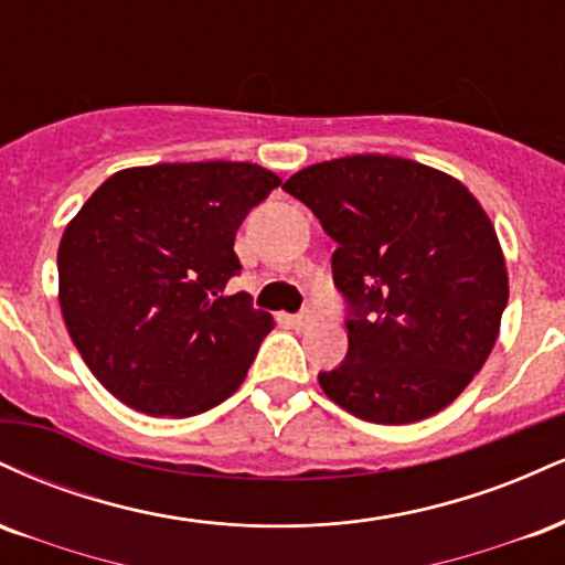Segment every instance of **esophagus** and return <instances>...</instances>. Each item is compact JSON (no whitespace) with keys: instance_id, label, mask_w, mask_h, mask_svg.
Instances as JSON below:
<instances>
[{"instance_id":"34e87169","label":"esophagus","mask_w":565,"mask_h":565,"mask_svg":"<svg viewBox=\"0 0 565 565\" xmlns=\"http://www.w3.org/2000/svg\"><path fill=\"white\" fill-rule=\"evenodd\" d=\"M316 321V316H313V310H302V313H297V316H291V323H295L297 329H308L310 323Z\"/></svg>"}]
</instances>
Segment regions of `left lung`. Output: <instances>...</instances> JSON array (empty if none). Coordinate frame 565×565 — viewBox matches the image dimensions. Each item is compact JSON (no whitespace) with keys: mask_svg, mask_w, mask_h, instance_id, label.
Here are the masks:
<instances>
[{"mask_svg":"<svg viewBox=\"0 0 565 565\" xmlns=\"http://www.w3.org/2000/svg\"><path fill=\"white\" fill-rule=\"evenodd\" d=\"M337 242L348 355L323 393L377 425L419 423L481 372L508 305V270L483 206L417 161L359 153L284 183Z\"/></svg>","mask_w":565,"mask_h":565,"instance_id":"1","label":"left lung"}]
</instances>
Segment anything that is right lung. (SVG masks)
I'll use <instances>...</instances> for the list:
<instances>
[{
  "label": "right lung",
  "instance_id": "add662e5",
  "mask_svg": "<svg viewBox=\"0 0 565 565\" xmlns=\"http://www.w3.org/2000/svg\"><path fill=\"white\" fill-rule=\"evenodd\" d=\"M281 180L244 161L111 174L57 249L61 310L97 382L151 417H193L242 385L274 316L225 295L238 225Z\"/></svg>",
  "mask_w": 565,
  "mask_h": 565
}]
</instances>
